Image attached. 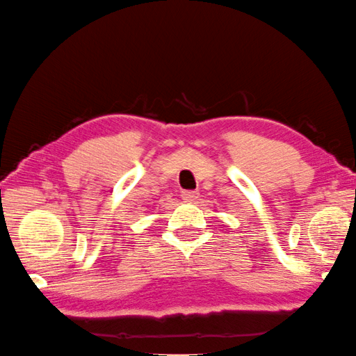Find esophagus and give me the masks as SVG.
Wrapping results in <instances>:
<instances>
[{"instance_id":"34e87169","label":"esophagus","mask_w":356,"mask_h":356,"mask_svg":"<svg viewBox=\"0 0 356 356\" xmlns=\"http://www.w3.org/2000/svg\"><path fill=\"white\" fill-rule=\"evenodd\" d=\"M181 199L184 202H194L195 199H199V192H197V191H183L181 192Z\"/></svg>"}]
</instances>
